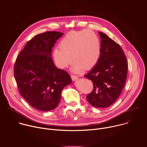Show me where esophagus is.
I'll return each mask as SVG.
<instances>
[{"label":"esophagus","mask_w":147,"mask_h":147,"mask_svg":"<svg viewBox=\"0 0 147 147\" xmlns=\"http://www.w3.org/2000/svg\"><path fill=\"white\" fill-rule=\"evenodd\" d=\"M71 77L72 78V80L73 81H76L78 79V76H76V75H73V74H71Z\"/></svg>","instance_id":"obj_1"}]
</instances>
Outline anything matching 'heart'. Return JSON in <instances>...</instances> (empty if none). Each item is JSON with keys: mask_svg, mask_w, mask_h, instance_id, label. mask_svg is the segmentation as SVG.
Returning <instances> with one entry per match:
<instances>
[{"mask_svg": "<svg viewBox=\"0 0 147 147\" xmlns=\"http://www.w3.org/2000/svg\"><path fill=\"white\" fill-rule=\"evenodd\" d=\"M100 51L98 35L92 31L84 30L70 32L63 38L59 47L53 49V57L60 68L67 67L73 59V70L78 72L82 67L86 70L93 67L99 59Z\"/></svg>", "mask_w": 147, "mask_h": 147, "instance_id": "1", "label": "heart"}]
</instances>
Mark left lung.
<instances>
[{"instance_id": "obj_1", "label": "left lung", "mask_w": 147, "mask_h": 147, "mask_svg": "<svg viewBox=\"0 0 147 147\" xmlns=\"http://www.w3.org/2000/svg\"><path fill=\"white\" fill-rule=\"evenodd\" d=\"M100 56L97 63L84 76L92 81L94 89L87 95L96 108H107L120 96L127 78L128 65L121 47L107 34L99 32Z\"/></svg>"}]
</instances>
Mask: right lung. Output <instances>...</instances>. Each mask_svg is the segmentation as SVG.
<instances>
[{
	"instance_id": "add662e5",
	"label": "right lung",
	"mask_w": 147,
	"mask_h": 147,
	"mask_svg": "<svg viewBox=\"0 0 147 147\" xmlns=\"http://www.w3.org/2000/svg\"><path fill=\"white\" fill-rule=\"evenodd\" d=\"M63 33L47 31L28 40L16 60L14 75L22 96L33 108L49 111L59 105L62 90L71 82L70 76L57 68L52 48Z\"/></svg>"
}]
</instances>
